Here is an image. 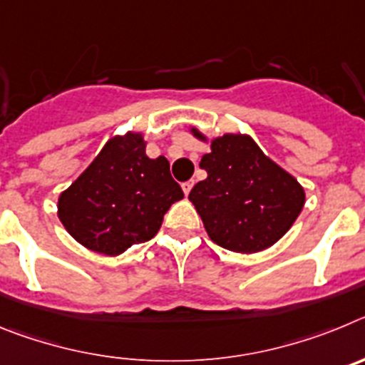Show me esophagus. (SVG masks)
Segmentation results:
<instances>
[{
  "mask_svg": "<svg viewBox=\"0 0 365 365\" xmlns=\"http://www.w3.org/2000/svg\"><path fill=\"white\" fill-rule=\"evenodd\" d=\"M192 188H193V180H188V182H185V185H182V192H185V195H188V193L192 192Z\"/></svg>",
  "mask_w": 365,
  "mask_h": 365,
  "instance_id": "esophagus-1",
  "label": "esophagus"
}]
</instances>
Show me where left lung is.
<instances>
[{
    "instance_id": "obj_1",
    "label": "left lung",
    "mask_w": 365,
    "mask_h": 365,
    "mask_svg": "<svg viewBox=\"0 0 365 365\" xmlns=\"http://www.w3.org/2000/svg\"><path fill=\"white\" fill-rule=\"evenodd\" d=\"M190 133L210 143L199 166L208 177L190 192L210 240L240 254H256L278 243L305 205V190L294 175L263 153L250 135L208 138L195 125Z\"/></svg>"
}]
</instances>
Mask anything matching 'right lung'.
Masks as SVG:
<instances>
[{
    "label": "right lung",
    "mask_w": 365,
    "mask_h": 365,
    "mask_svg": "<svg viewBox=\"0 0 365 365\" xmlns=\"http://www.w3.org/2000/svg\"><path fill=\"white\" fill-rule=\"evenodd\" d=\"M185 197L166 157L150 159L140 131L115 135L58 197V219L82 247L120 256L151 240Z\"/></svg>",
    "instance_id": "add662e5"
}]
</instances>
